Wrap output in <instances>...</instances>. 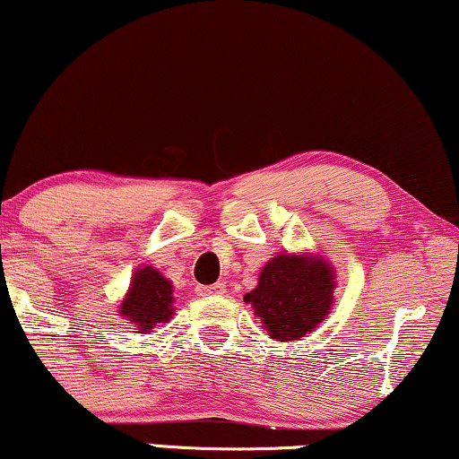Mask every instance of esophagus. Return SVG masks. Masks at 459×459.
Instances as JSON below:
<instances>
[{"label": "esophagus", "instance_id": "34e87169", "mask_svg": "<svg viewBox=\"0 0 459 459\" xmlns=\"http://www.w3.org/2000/svg\"><path fill=\"white\" fill-rule=\"evenodd\" d=\"M225 290H228V288H225V284L223 281H215V284H211V286H200L198 288V292L200 294H223Z\"/></svg>", "mask_w": 459, "mask_h": 459}]
</instances>
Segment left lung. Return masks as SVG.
Here are the masks:
<instances>
[{
  "mask_svg": "<svg viewBox=\"0 0 459 459\" xmlns=\"http://www.w3.org/2000/svg\"><path fill=\"white\" fill-rule=\"evenodd\" d=\"M334 275L325 261L278 255L263 267L259 286L244 300L263 319V328L278 341L305 336L328 316Z\"/></svg>",
  "mask_w": 459,
  "mask_h": 459,
  "instance_id": "8db88e82",
  "label": "left lung"
}]
</instances>
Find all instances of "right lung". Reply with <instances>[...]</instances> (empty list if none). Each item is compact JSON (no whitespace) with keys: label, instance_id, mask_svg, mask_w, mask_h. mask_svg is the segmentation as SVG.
<instances>
[{"label":"right lung","instance_id":"right-lung-1","mask_svg":"<svg viewBox=\"0 0 459 459\" xmlns=\"http://www.w3.org/2000/svg\"><path fill=\"white\" fill-rule=\"evenodd\" d=\"M171 288V281L162 278L156 269H137L127 299L121 305V316L142 330L154 328L156 324H165L173 316Z\"/></svg>","mask_w":459,"mask_h":459}]
</instances>
